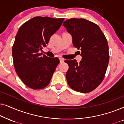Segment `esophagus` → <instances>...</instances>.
<instances>
[{
	"label": "esophagus",
	"mask_w": 124,
	"mask_h": 124,
	"mask_svg": "<svg viewBox=\"0 0 124 124\" xmlns=\"http://www.w3.org/2000/svg\"><path fill=\"white\" fill-rule=\"evenodd\" d=\"M59 59H60V62L61 63H62V62H64V59L63 58H62V57H60Z\"/></svg>",
	"instance_id": "1"
}]
</instances>
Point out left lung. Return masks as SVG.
<instances>
[{
	"mask_svg": "<svg viewBox=\"0 0 124 124\" xmlns=\"http://www.w3.org/2000/svg\"><path fill=\"white\" fill-rule=\"evenodd\" d=\"M62 25L72 35L73 45L81 51L82 57L79 64L75 59L65 60L69 65L66 73L68 84L76 91L91 92L102 82L107 69V40L98 25L84 18H70Z\"/></svg>",
	"mask_w": 124,
	"mask_h": 124,
	"instance_id": "left-lung-1",
	"label": "left lung"
}]
</instances>
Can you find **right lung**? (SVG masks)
<instances>
[{"label": "right lung", "mask_w": 124, "mask_h": 124, "mask_svg": "<svg viewBox=\"0 0 124 124\" xmlns=\"http://www.w3.org/2000/svg\"><path fill=\"white\" fill-rule=\"evenodd\" d=\"M64 20L35 17L23 23L18 30L12 47L13 64L16 73L30 89H42L50 84L60 60L45 55L41 57L39 51L46 46Z\"/></svg>", "instance_id": "obj_1"}]
</instances>
